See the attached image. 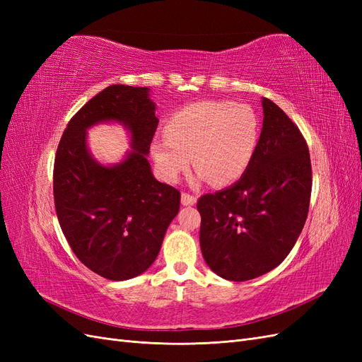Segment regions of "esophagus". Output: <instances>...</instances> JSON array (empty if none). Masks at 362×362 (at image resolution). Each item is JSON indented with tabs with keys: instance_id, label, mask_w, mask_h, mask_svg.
I'll list each match as a JSON object with an SVG mask.
<instances>
[{
	"instance_id": "obj_1",
	"label": "esophagus",
	"mask_w": 362,
	"mask_h": 362,
	"mask_svg": "<svg viewBox=\"0 0 362 362\" xmlns=\"http://www.w3.org/2000/svg\"><path fill=\"white\" fill-rule=\"evenodd\" d=\"M196 201H198V198H196L194 194H190L187 192H182V194H181L182 205H194Z\"/></svg>"
}]
</instances>
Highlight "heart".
Returning a JSON list of instances; mask_svg holds the SVG:
<instances>
[{
    "label": "heart",
    "instance_id": "obj_1",
    "mask_svg": "<svg viewBox=\"0 0 362 362\" xmlns=\"http://www.w3.org/2000/svg\"><path fill=\"white\" fill-rule=\"evenodd\" d=\"M168 140L152 144L163 180L175 181L189 168L214 185L237 181L247 170L259 140L254 108L231 101H199L175 112L164 124Z\"/></svg>",
    "mask_w": 362,
    "mask_h": 362
}]
</instances>
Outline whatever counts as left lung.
I'll return each mask as SVG.
<instances>
[{
  "mask_svg": "<svg viewBox=\"0 0 362 362\" xmlns=\"http://www.w3.org/2000/svg\"><path fill=\"white\" fill-rule=\"evenodd\" d=\"M255 156L234 185L202 194L199 243L210 269L249 281L279 266L302 233L313 170L300 129L269 98Z\"/></svg>",
  "mask_w": 362,
  "mask_h": 362,
  "instance_id": "8db88e82",
  "label": "left lung"
}]
</instances>
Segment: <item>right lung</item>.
I'll return each mask as SVG.
<instances>
[{"label":"right lung","instance_id":"add662e5","mask_svg":"<svg viewBox=\"0 0 362 362\" xmlns=\"http://www.w3.org/2000/svg\"><path fill=\"white\" fill-rule=\"evenodd\" d=\"M148 87L108 86L84 104L63 131L54 160V204L62 231L86 267L110 281L131 279L156 261L178 214L181 193L154 178L146 160L158 119ZM119 119L135 151L113 168L98 165L85 128Z\"/></svg>","mask_w":362,"mask_h":362}]
</instances>
